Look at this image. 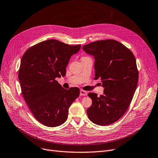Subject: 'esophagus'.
<instances>
[{"label": "esophagus", "mask_w": 158, "mask_h": 158, "mask_svg": "<svg viewBox=\"0 0 158 158\" xmlns=\"http://www.w3.org/2000/svg\"><path fill=\"white\" fill-rule=\"evenodd\" d=\"M80 94L81 96H86L87 94V92L85 91H84L82 89H81L80 91Z\"/></svg>", "instance_id": "34e87169"}]
</instances>
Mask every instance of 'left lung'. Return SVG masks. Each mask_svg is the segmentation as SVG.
I'll return each instance as SVG.
<instances>
[{
	"label": "left lung",
	"mask_w": 158,
	"mask_h": 158,
	"mask_svg": "<svg viewBox=\"0 0 158 158\" xmlns=\"http://www.w3.org/2000/svg\"><path fill=\"white\" fill-rule=\"evenodd\" d=\"M82 49L94 56V79H100L104 94H88L92 104L87 110L93 123L106 126L117 121L124 114L137 88L139 74L131 50L121 43L108 40L84 45Z\"/></svg>",
	"instance_id": "8db88e82"
}]
</instances>
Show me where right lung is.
<instances>
[{
	"label": "right lung",
	"instance_id": "obj_1",
	"mask_svg": "<svg viewBox=\"0 0 158 158\" xmlns=\"http://www.w3.org/2000/svg\"><path fill=\"white\" fill-rule=\"evenodd\" d=\"M80 47L48 40L31 47L23 56L19 71L23 96L37 121L47 127L64 123L69 107L80 95L79 88L67 90L56 78L65 77L71 57Z\"/></svg>",
	"mask_w": 158,
	"mask_h": 158
}]
</instances>
